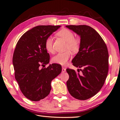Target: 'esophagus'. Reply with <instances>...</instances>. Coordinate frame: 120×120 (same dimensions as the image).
Instances as JSON below:
<instances>
[{"mask_svg":"<svg viewBox=\"0 0 120 120\" xmlns=\"http://www.w3.org/2000/svg\"><path fill=\"white\" fill-rule=\"evenodd\" d=\"M62 72H65L66 71V68H62Z\"/></svg>","mask_w":120,"mask_h":120,"instance_id":"obj_1","label":"esophagus"}]
</instances>
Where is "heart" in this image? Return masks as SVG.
<instances>
[{"instance_id": "heart-1", "label": "heart", "mask_w": 120, "mask_h": 120, "mask_svg": "<svg viewBox=\"0 0 120 120\" xmlns=\"http://www.w3.org/2000/svg\"><path fill=\"white\" fill-rule=\"evenodd\" d=\"M56 36L63 39L66 42L65 50H67L64 52L58 53L52 58L53 63L62 65L66 64L71 56V52L76 54L79 51L81 40L78 37H74V33L71 31L67 29H63L56 33ZM45 47L46 49L50 53L55 52L53 47V38L49 36L46 39L45 41ZM69 51H68V50Z\"/></svg>"}]
</instances>
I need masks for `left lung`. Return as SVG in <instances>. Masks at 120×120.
<instances>
[{
  "mask_svg": "<svg viewBox=\"0 0 120 120\" xmlns=\"http://www.w3.org/2000/svg\"><path fill=\"white\" fill-rule=\"evenodd\" d=\"M81 37L79 51L72 60L73 65L81 68H67L69 79L66 82L72 96L86 100L101 89L109 71V52L105 42L95 29L86 25H66ZM82 71L79 74V70Z\"/></svg>",
  "mask_w": 120,
  "mask_h": 120,
  "instance_id": "8db88e82",
  "label": "left lung"
}]
</instances>
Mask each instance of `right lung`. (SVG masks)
<instances>
[{"label": "right lung", "instance_id": "right-lung-1", "mask_svg": "<svg viewBox=\"0 0 120 120\" xmlns=\"http://www.w3.org/2000/svg\"><path fill=\"white\" fill-rule=\"evenodd\" d=\"M60 25H39L24 33L17 42L13 57L15 78L25 97L37 101L45 98L52 89L51 82L62 72L58 64L49 63L45 47L47 37Z\"/></svg>", "mask_w": 120, "mask_h": 120}]
</instances>
